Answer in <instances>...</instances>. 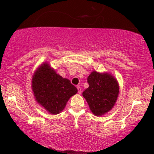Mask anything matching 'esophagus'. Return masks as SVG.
Instances as JSON below:
<instances>
[{
    "instance_id": "34e87169",
    "label": "esophagus",
    "mask_w": 154,
    "mask_h": 154,
    "mask_svg": "<svg viewBox=\"0 0 154 154\" xmlns=\"http://www.w3.org/2000/svg\"><path fill=\"white\" fill-rule=\"evenodd\" d=\"M77 91H78V93H79V94H81V92H82V89H81V88H80V86H77Z\"/></svg>"
}]
</instances>
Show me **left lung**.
<instances>
[{
    "label": "left lung",
    "instance_id": "obj_1",
    "mask_svg": "<svg viewBox=\"0 0 154 154\" xmlns=\"http://www.w3.org/2000/svg\"><path fill=\"white\" fill-rule=\"evenodd\" d=\"M88 88L83 92L90 109L95 116L109 111L117 100L119 87L112 76L93 71L87 78Z\"/></svg>",
    "mask_w": 154,
    "mask_h": 154
}]
</instances>
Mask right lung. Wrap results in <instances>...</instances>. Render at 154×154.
I'll list each match as a JSON object with an SVG mask.
<instances>
[{
    "label": "right lung",
    "mask_w": 154,
    "mask_h": 154,
    "mask_svg": "<svg viewBox=\"0 0 154 154\" xmlns=\"http://www.w3.org/2000/svg\"><path fill=\"white\" fill-rule=\"evenodd\" d=\"M32 88L37 102L55 115L63 111L70 97L77 92L69 80L57 74L47 63L33 75Z\"/></svg>",
    "instance_id": "1"
}]
</instances>
